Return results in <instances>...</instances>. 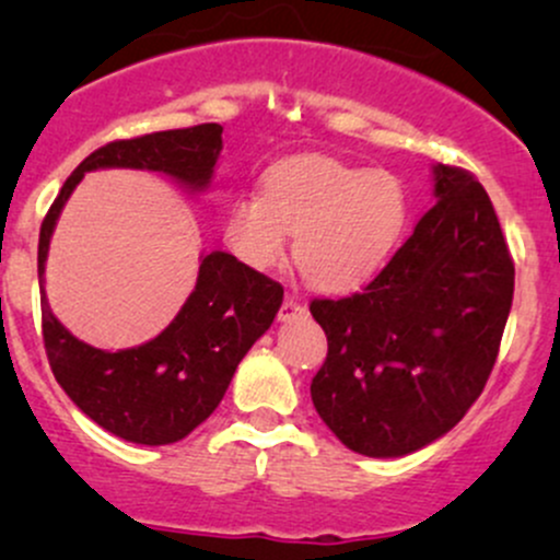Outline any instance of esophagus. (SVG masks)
<instances>
[{
    "instance_id": "obj_1",
    "label": "esophagus",
    "mask_w": 560,
    "mask_h": 560,
    "mask_svg": "<svg viewBox=\"0 0 560 560\" xmlns=\"http://www.w3.org/2000/svg\"><path fill=\"white\" fill-rule=\"evenodd\" d=\"M305 313V305L294 298V294H287L284 302H281V311H279V320H289L294 316H302Z\"/></svg>"
}]
</instances>
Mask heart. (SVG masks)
<instances>
[{"instance_id": "1", "label": "heart", "mask_w": 560, "mask_h": 560, "mask_svg": "<svg viewBox=\"0 0 560 560\" xmlns=\"http://www.w3.org/2000/svg\"><path fill=\"white\" fill-rule=\"evenodd\" d=\"M405 218L408 197L397 176L311 155L276 163L260 195L236 197L223 236L242 262L271 271L294 234L300 273L316 289L347 292L382 271Z\"/></svg>"}]
</instances>
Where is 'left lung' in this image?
Returning <instances> with one entry per match:
<instances>
[{"mask_svg":"<svg viewBox=\"0 0 560 560\" xmlns=\"http://www.w3.org/2000/svg\"><path fill=\"white\" fill-rule=\"evenodd\" d=\"M436 202L363 292L313 300L329 355L311 384L326 427L369 458L447 434L477 402L513 302V260L471 173L436 163Z\"/></svg>","mask_w":560,"mask_h":560,"instance_id":"left-lung-1","label":"left lung"}]
</instances>
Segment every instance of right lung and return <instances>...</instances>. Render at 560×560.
Returning <instances> with one entry per match:
<instances>
[{
  "mask_svg": "<svg viewBox=\"0 0 560 560\" xmlns=\"http://www.w3.org/2000/svg\"><path fill=\"white\" fill-rule=\"evenodd\" d=\"M223 126L202 124L100 147L70 173L38 234V279L57 218L83 173L133 168L163 173L191 195L213 184ZM44 281V279H42ZM284 289L234 255H199L197 284L176 318L150 342L110 352L81 342L42 298L49 365L66 395L105 432L137 445H171L208 419L247 350L271 329Z\"/></svg>",
  "mask_w": 560,
  "mask_h": 560,
  "instance_id": "right-lung-1",
  "label": "right lung"
}]
</instances>
